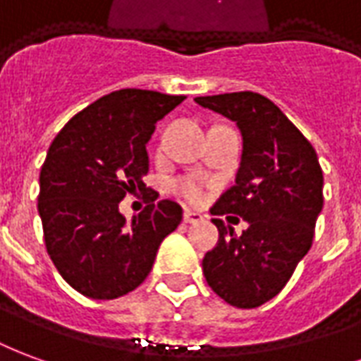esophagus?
I'll list each match as a JSON object with an SVG mask.
<instances>
[{"mask_svg": "<svg viewBox=\"0 0 361 361\" xmlns=\"http://www.w3.org/2000/svg\"><path fill=\"white\" fill-rule=\"evenodd\" d=\"M183 219H184V223H190V225H194V223H200V221L204 219V217H202L200 213L186 209V212H184V215H183Z\"/></svg>", "mask_w": 361, "mask_h": 361, "instance_id": "34e87169", "label": "esophagus"}]
</instances>
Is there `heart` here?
<instances>
[{
  "label": "heart",
  "instance_id": "heart-1",
  "mask_svg": "<svg viewBox=\"0 0 361 361\" xmlns=\"http://www.w3.org/2000/svg\"><path fill=\"white\" fill-rule=\"evenodd\" d=\"M173 192L190 204H198L204 198V180L198 177H180L171 183Z\"/></svg>",
  "mask_w": 361,
  "mask_h": 361
}]
</instances>
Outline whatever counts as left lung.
I'll return each mask as SVG.
<instances>
[{
  "mask_svg": "<svg viewBox=\"0 0 361 361\" xmlns=\"http://www.w3.org/2000/svg\"><path fill=\"white\" fill-rule=\"evenodd\" d=\"M196 104L235 121L242 134L236 184L212 207L248 221L240 236L223 219L217 246L202 262L212 290L252 310L285 288L307 250L323 207V171L314 146L271 99L256 92L196 97Z\"/></svg>",
  "mask_w": 361,
  "mask_h": 361,
  "instance_id": "1",
  "label": "left lung"
}]
</instances>
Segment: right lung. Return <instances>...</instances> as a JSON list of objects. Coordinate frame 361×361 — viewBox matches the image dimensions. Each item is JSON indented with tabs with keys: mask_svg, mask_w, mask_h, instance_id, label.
Instances as JSON below:
<instances>
[{
	"mask_svg": "<svg viewBox=\"0 0 361 361\" xmlns=\"http://www.w3.org/2000/svg\"><path fill=\"white\" fill-rule=\"evenodd\" d=\"M184 102L125 88L99 97L63 126L40 171V213L51 262L76 292L94 300L125 296L144 283L157 248L183 219V207L146 188V144L155 123ZM149 206L130 224L118 212L126 193Z\"/></svg>",
	"mask_w": 361,
	"mask_h": 361,
	"instance_id": "obj_1",
	"label": "right lung"
}]
</instances>
